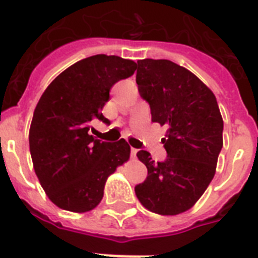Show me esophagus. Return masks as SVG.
Segmentation results:
<instances>
[{
    "label": "esophagus",
    "mask_w": 258,
    "mask_h": 258,
    "mask_svg": "<svg viewBox=\"0 0 258 258\" xmlns=\"http://www.w3.org/2000/svg\"><path fill=\"white\" fill-rule=\"evenodd\" d=\"M136 152H138V150H136V148H131V158L133 159L136 158Z\"/></svg>",
    "instance_id": "1"
}]
</instances>
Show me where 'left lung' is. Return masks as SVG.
I'll return each mask as SVG.
<instances>
[{
  "label": "left lung",
  "instance_id": "left-lung-1",
  "mask_svg": "<svg viewBox=\"0 0 258 258\" xmlns=\"http://www.w3.org/2000/svg\"><path fill=\"white\" fill-rule=\"evenodd\" d=\"M136 83L148 102L152 122L167 128L164 162L140 150L147 179L135 187L144 208L163 216L179 215L202 198L216 172L224 123L216 96L195 74L168 59L138 60Z\"/></svg>",
  "mask_w": 258,
  "mask_h": 258
}]
</instances>
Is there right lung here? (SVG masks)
Instances as JSON below:
<instances>
[{"mask_svg":"<svg viewBox=\"0 0 258 258\" xmlns=\"http://www.w3.org/2000/svg\"><path fill=\"white\" fill-rule=\"evenodd\" d=\"M136 63L116 55L89 56L54 79L34 110L29 146L35 175L49 199L70 212H89L103 198L104 184L130 159L128 143L90 135L91 123H108L102 108L111 87L131 77Z\"/></svg>","mask_w":258,"mask_h":258,"instance_id":"right-lung-1","label":"right lung"}]
</instances>
